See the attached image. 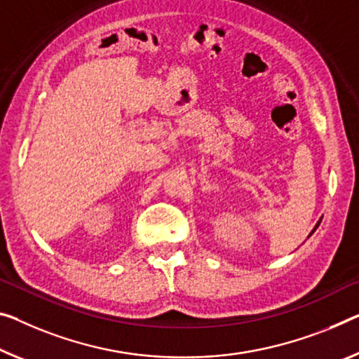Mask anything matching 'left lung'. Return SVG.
<instances>
[{
  "label": "left lung",
  "instance_id": "8db88e82",
  "mask_svg": "<svg viewBox=\"0 0 359 359\" xmlns=\"http://www.w3.org/2000/svg\"><path fill=\"white\" fill-rule=\"evenodd\" d=\"M318 226H319V223H318V224H316V228H318ZM316 228H314V229H316ZM314 229H313V231H314Z\"/></svg>",
  "mask_w": 359,
  "mask_h": 359
}]
</instances>
